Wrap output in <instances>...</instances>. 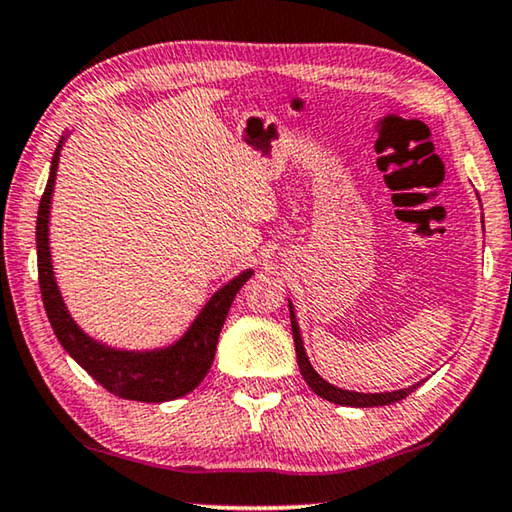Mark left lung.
Instances as JSON below:
<instances>
[{"instance_id": "obj_1", "label": "left lung", "mask_w": 512, "mask_h": 512, "mask_svg": "<svg viewBox=\"0 0 512 512\" xmlns=\"http://www.w3.org/2000/svg\"><path fill=\"white\" fill-rule=\"evenodd\" d=\"M288 309H291V330H293L295 355H298V365H300L302 379L307 381L309 388L314 390L318 397L328 399V402L342 404V406H358V409H365V406H388V404H395V402H399V399L409 397L411 392L420 385V383H416V385H409V388L392 390V392H355V390H342V388H337V385L328 383L321 374L316 372L314 367H311V362L307 358V351H305V344H302V337H300L298 321H295L293 302L291 300H288Z\"/></svg>"}]
</instances>
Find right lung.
<instances>
[{
	"label": "right lung",
	"mask_w": 512,
	"mask_h": 512,
	"mask_svg": "<svg viewBox=\"0 0 512 512\" xmlns=\"http://www.w3.org/2000/svg\"><path fill=\"white\" fill-rule=\"evenodd\" d=\"M66 136L59 140L57 150L50 164V175L46 191L39 203V217H36V258H39V286L43 307H46L48 321L53 325L59 344L64 351L85 369L92 379L99 381L103 388L122 399L133 402H170V399L184 397L196 388L210 372L214 351H217L219 332L231 309L235 295L244 286L254 270H244L238 277L221 286L210 300L205 302L201 314L194 318L187 332L175 344L152 351H124L92 339L80 325L73 321L66 309L62 293H59L53 258H50V203H53L55 177L59 166V152H62Z\"/></svg>",
	"instance_id": "obj_1"
}]
</instances>
